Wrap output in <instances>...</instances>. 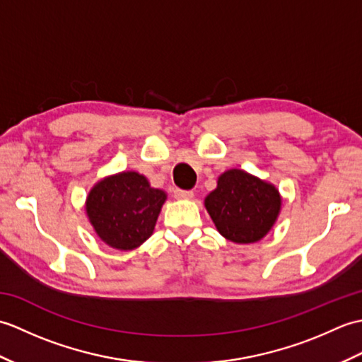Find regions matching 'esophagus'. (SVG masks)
<instances>
[{"instance_id": "34e87169", "label": "esophagus", "mask_w": 362, "mask_h": 362, "mask_svg": "<svg viewBox=\"0 0 362 362\" xmlns=\"http://www.w3.org/2000/svg\"><path fill=\"white\" fill-rule=\"evenodd\" d=\"M194 193L188 189H174V197L175 199H193Z\"/></svg>"}]
</instances>
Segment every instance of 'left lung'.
I'll return each mask as SVG.
<instances>
[{"label": "left lung", "mask_w": 362, "mask_h": 362, "mask_svg": "<svg viewBox=\"0 0 362 362\" xmlns=\"http://www.w3.org/2000/svg\"><path fill=\"white\" fill-rule=\"evenodd\" d=\"M205 209L226 240L250 244L274 227L281 196L272 183L243 169H228L219 175L216 189L205 197Z\"/></svg>", "instance_id": "left-lung-1"}]
</instances>
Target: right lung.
Wrapping results in <instances>:
<instances>
[{"label": "right lung", "instance_id": "add662e5", "mask_svg": "<svg viewBox=\"0 0 362 362\" xmlns=\"http://www.w3.org/2000/svg\"><path fill=\"white\" fill-rule=\"evenodd\" d=\"M165 201V191L152 188L143 174L124 171L105 177L90 189L86 211L107 245L134 250L152 235Z\"/></svg>", "mask_w": 362, "mask_h": 362}]
</instances>
